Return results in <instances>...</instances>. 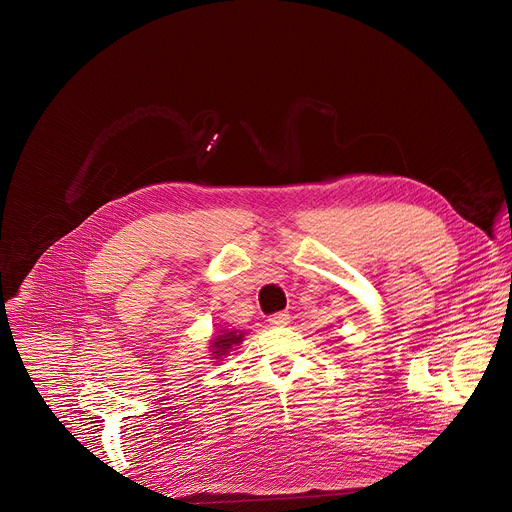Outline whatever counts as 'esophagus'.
I'll return each instance as SVG.
<instances>
[{"instance_id":"obj_1","label":"esophagus","mask_w":512,"mask_h":512,"mask_svg":"<svg viewBox=\"0 0 512 512\" xmlns=\"http://www.w3.org/2000/svg\"><path fill=\"white\" fill-rule=\"evenodd\" d=\"M269 324L271 326H287L289 324V314L287 312H277V314L269 316Z\"/></svg>"}]
</instances>
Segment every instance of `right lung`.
Instances as JSON below:
<instances>
[{
    "mask_svg": "<svg viewBox=\"0 0 512 512\" xmlns=\"http://www.w3.org/2000/svg\"><path fill=\"white\" fill-rule=\"evenodd\" d=\"M243 340V334H239L237 330H233V332H225V334H221V336H216L214 338V342H212V350H214V354L216 356H223V354H227L233 346H239V342Z\"/></svg>",
    "mask_w": 512,
    "mask_h": 512,
    "instance_id": "add662e5",
    "label": "right lung"
}]
</instances>
